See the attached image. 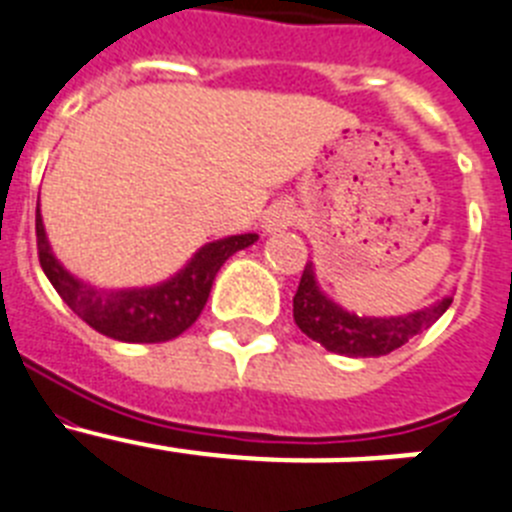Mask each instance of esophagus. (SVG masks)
<instances>
[{
	"label": "esophagus",
	"mask_w": 512,
	"mask_h": 512,
	"mask_svg": "<svg viewBox=\"0 0 512 512\" xmlns=\"http://www.w3.org/2000/svg\"><path fill=\"white\" fill-rule=\"evenodd\" d=\"M293 221H296V208H293L288 201L273 203V206L265 211V229H268V231L288 229Z\"/></svg>",
	"instance_id": "obj_1"
}]
</instances>
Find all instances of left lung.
Here are the masks:
<instances>
[{
  "instance_id": "obj_1",
  "label": "left lung",
  "mask_w": 512,
  "mask_h": 512,
  "mask_svg": "<svg viewBox=\"0 0 512 512\" xmlns=\"http://www.w3.org/2000/svg\"><path fill=\"white\" fill-rule=\"evenodd\" d=\"M451 296L428 309L407 314V317H355L350 311L332 304L314 281L311 262L301 275L299 291L293 296V319L306 337L317 340L319 345L337 355L350 358H379L402 348L404 342L433 327L451 306Z\"/></svg>"
}]
</instances>
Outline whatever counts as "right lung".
Instances as JSON below:
<instances>
[{
	"mask_svg": "<svg viewBox=\"0 0 512 512\" xmlns=\"http://www.w3.org/2000/svg\"><path fill=\"white\" fill-rule=\"evenodd\" d=\"M35 237H38V260L43 273L48 275V281L59 291L66 306L90 324L92 330L121 342H167L182 335L198 319L221 265L234 252L250 247L257 234H239L206 244L172 281L154 288H128V291H102L66 273L48 247L38 208H35Z\"/></svg>",
	"mask_w": 512,
	"mask_h": 512,
	"instance_id": "right-lung-1",
	"label": "right lung"
}]
</instances>
